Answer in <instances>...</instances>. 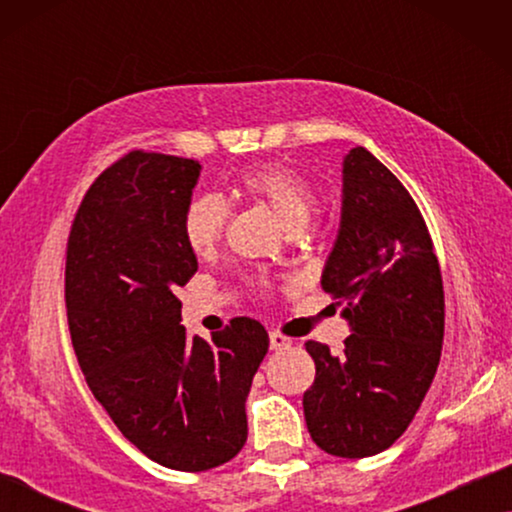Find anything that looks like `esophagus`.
I'll list each match as a JSON object with an SVG mask.
<instances>
[{
    "mask_svg": "<svg viewBox=\"0 0 512 512\" xmlns=\"http://www.w3.org/2000/svg\"><path fill=\"white\" fill-rule=\"evenodd\" d=\"M291 338H286L282 333H270V349H275V352H282V349H289L291 347Z\"/></svg>",
    "mask_w": 512,
    "mask_h": 512,
    "instance_id": "obj_1",
    "label": "esophagus"
}]
</instances>
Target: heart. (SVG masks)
Segmentation results:
<instances>
[{"mask_svg":"<svg viewBox=\"0 0 512 512\" xmlns=\"http://www.w3.org/2000/svg\"><path fill=\"white\" fill-rule=\"evenodd\" d=\"M237 191L263 202L289 228L305 226L312 214L314 191L303 174L279 163H263L244 170L237 177ZM230 216L228 202L216 193H202L188 202L181 230L193 254H209L226 233Z\"/></svg>","mask_w":512,"mask_h":512,"instance_id":"b5f03b06","label":"heart"}]
</instances>
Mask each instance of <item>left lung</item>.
Here are the masks:
<instances>
[{"instance_id":"8db88e82","label":"left lung","mask_w":512,"mask_h":512,"mask_svg":"<svg viewBox=\"0 0 512 512\" xmlns=\"http://www.w3.org/2000/svg\"><path fill=\"white\" fill-rule=\"evenodd\" d=\"M321 289L342 303L345 352L307 340L317 366L307 431L333 457L361 459L401 438L436 375L445 296L426 223L405 186L356 146L342 160L340 228Z\"/></svg>"}]
</instances>
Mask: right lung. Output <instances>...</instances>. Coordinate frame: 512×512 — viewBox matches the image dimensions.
I'll use <instances>...</instances> for the list:
<instances>
[{
    "mask_svg": "<svg viewBox=\"0 0 512 512\" xmlns=\"http://www.w3.org/2000/svg\"><path fill=\"white\" fill-rule=\"evenodd\" d=\"M198 160L132 151L88 188L67 242L65 300L86 382L137 450L172 471L226 464L247 443L268 331L237 317L188 338L177 289L198 272L184 212Z\"/></svg>",
    "mask_w": 512,
    "mask_h": 512,
    "instance_id": "obj_1",
    "label": "right lung"
}]
</instances>
